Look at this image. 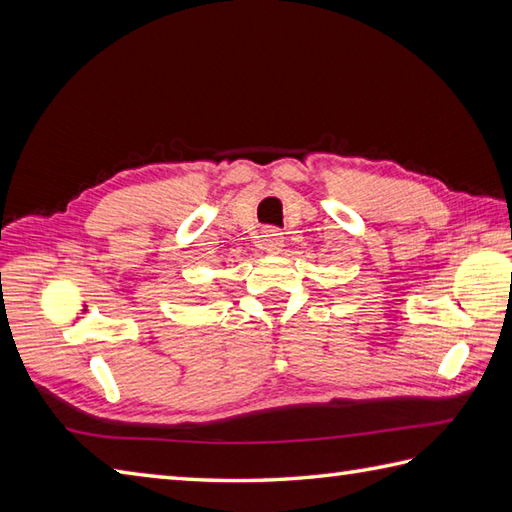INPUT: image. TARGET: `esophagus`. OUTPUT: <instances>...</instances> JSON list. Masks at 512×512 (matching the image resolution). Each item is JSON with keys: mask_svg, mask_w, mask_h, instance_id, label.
I'll return each mask as SVG.
<instances>
[{"mask_svg": "<svg viewBox=\"0 0 512 512\" xmlns=\"http://www.w3.org/2000/svg\"><path fill=\"white\" fill-rule=\"evenodd\" d=\"M259 244H262L266 253H279L281 246H284V237H281L277 228H266V231L262 233V242Z\"/></svg>", "mask_w": 512, "mask_h": 512, "instance_id": "obj_1", "label": "esophagus"}]
</instances>
